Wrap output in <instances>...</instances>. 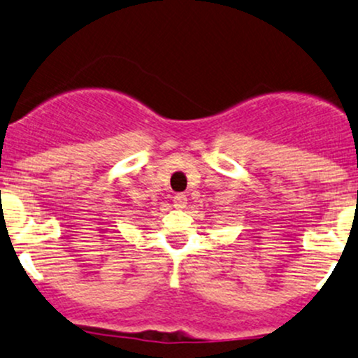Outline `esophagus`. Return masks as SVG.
<instances>
[{
	"mask_svg": "<svg viewBox=\"0 0 358 358\" xmlns=\"http://www.w3.org/2000/svg\"><path fill=\"white\" fill-rule=\"evenodd\" d=\"M173 202H175V207H178V209H183V207L187 206V197L183 194H178V195H175Z\"/></svg>",
	"mask_w": 358,
	"mask_h": 358,
	"instance_id": "34e87169",
	"label": "esophagus"
}]
</instances>
